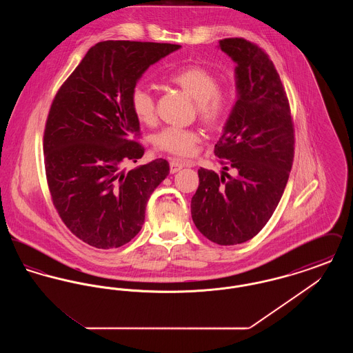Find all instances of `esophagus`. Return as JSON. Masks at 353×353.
<instances>
[{"label":"esophagus","mask_w":353,"mask_h":353,"mask_svg":"<svg viewBox=\"0 0 353 353\" xmlns=\"http://www.w3.org/2000/svg\"><path fill=\"white\" fill-rule=\"evenodd\" d=\"M192 165H193V163H190V161H181V160H177V159H173V160L169 161L170 173H176L184 167H192Z\"/></svg>","instance_id":"obj_1"}]
</instances>
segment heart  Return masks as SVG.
<instances>
[{"label": "heart", "instance_id": "1", "mask_svg": "<svg viewBox=\"0 0 353 353\" xmlns=\"http://www.w3.org/2000/svg\"><path fill=\"white\" fill-rule=\"evenodd\" d=\"M168 81L196 101L197 117L203 127L213 131L223 124L230 110V95L219 87V79L212 70L201 65H189L173 71ZM130 105L140 123L147 125L154 123L156 101L147 85H134L130 94ZM200 140L201 136L194 130L167 127L153 136L152 143L157 151L190 156Z\"/></svg>", "mask_w": 353, "mask_h": 353}]
</instances>
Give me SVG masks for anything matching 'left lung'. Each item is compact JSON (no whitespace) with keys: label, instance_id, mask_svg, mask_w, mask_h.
Returning a JSON list of instances; mask_svg holds the SVG:
<instances>
[{"label":"left lung","instance_id":"left-lung-1","mask_svg":"<svg viewBox=\"0 0 353 353\" xmlns=\"http://www.w3.org/2000/svg\"><path fill=\"white\" fill-rule=\"evenodd\" d=\"M219 48L236 63L238 99L214 147L226 172L199 169L190 210L202 235L230 246L258 234L276 209L292 168L295 130L269 55L243 38H225Z\"/></svg>","mask_w":353,"mask_h":353}]
</instances>
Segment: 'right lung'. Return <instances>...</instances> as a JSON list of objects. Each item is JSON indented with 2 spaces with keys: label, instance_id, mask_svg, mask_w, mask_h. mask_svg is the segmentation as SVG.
I'll return each mask as SVG.
<instances>
[{
  "label": "right lung",
  "instance_id": "add662e5",
  "mask_svg": "<svg viewBox=\"0 0 353 353\" xmlns=\"http://www.w3.org/2000/svg\"><path fill=\"white\" fill-rule=\"evenodd\" d=\"M180 45L103 41L59 87L43 134L51 201L68 230L97 249L128 243L144 223L152 192L168 176L156 159L124 172L144 147L130 94L143 72Z\"/></svg>",
  "mask_w": 353,
  "mask_h": 353
}]
</instances>
